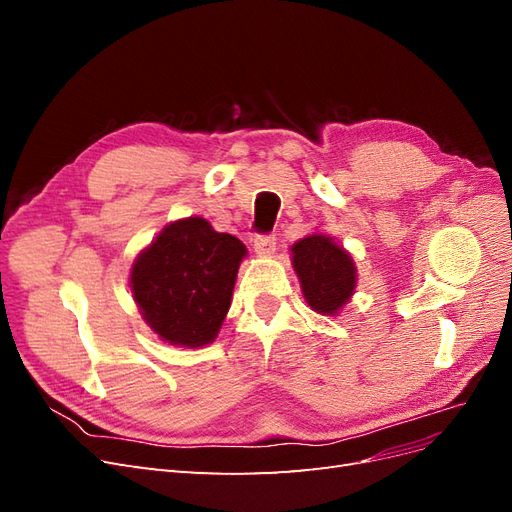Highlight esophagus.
<instances>
[{
    "instance_id": "obj_1",
    "label": "esophagus",
    "mask_w": 512,
    "mask_h": 512,
    "mask_svg": "<svg viewBox=\"0 0 512 512\" xmlns=\"http://www.w3.org/2000/svg\"><path fill=\"white\" fill-rule=\"evenodd\" d=\"M254 250L260 258H271L275 252V237L271 235H258L254 239Z\"/></svg>"
}]
</instances>
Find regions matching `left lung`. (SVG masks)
<instances>
[{"label":"left lung","mask_w":512,"mask_h":512,"mask_svg":"<svg viewBox=\"0 0 512 512\" xmlns=\"http://www.w3.org/2000/svg\"><path fill=\"white\" fill-rule=\"evenodd\" d=\"M303 297L318 314H339L356 288L352 256L327 235H309L290 247Z\"/></svg>","instance_id":"1"}]
</instances>
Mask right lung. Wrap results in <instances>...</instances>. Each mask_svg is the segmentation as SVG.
I'll return each mask as SVG.
<instances>
[{
	"mask_svg": "<svg viewBox=\"0 0 512 512\" xmlns=\"http://www.w3.org/2000/svg\"><path fill=\"white\" fill-rule=\"evenodd\" d=\"M245 245L203 218L170 222L138 254L130 273L134 301L164 342L211 344L228 314Z\"/></svg>",
	"mask_w": 512,
	"mask_h": 512,
	"instance_id": "obj_1",
	"label": "right lung"
}]
</instances>
